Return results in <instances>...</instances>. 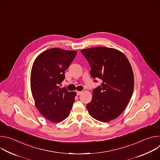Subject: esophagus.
I'll return each mask as SVG.
<instances>
[{
  "instance_id": "1",
  "label": "esophagus",
  "mask_w": 160,
  "mask_h": 160,
  "mask_svg": "<svg viewBox=\"0 0 160 160\" xmlns=\"http://www.w3.org/2000/svg\"><path fill=\"white\" fill-rule=\"evenodd\" d=\"M82 93V91H77V94L78 96L80 95V94H81Z\"/></svg>"
}]
</instances>
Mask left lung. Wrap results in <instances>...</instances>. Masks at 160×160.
Listing matches in <instances>:
<instances>
[{
	"instance_id": "8db88e82",
	"label": "left lung",
	"mask_w": 160,
	"mask_h": 160,
	"mask_svg": "<svg viewBox=\"0 0 160 160\" xmlns=\"http://www.w3.org/2000/svg\"><path fill=\"white\" fill-rule=\"evenodd\" d=\"M81 52L89 62L92 77L102 80L93 90L92 101L87 104L89 114L102 122L115 119L124 111L133 93L134 77L129 61L114 48L96 47L82 49Z\"/></svg>"
}]
</instances>
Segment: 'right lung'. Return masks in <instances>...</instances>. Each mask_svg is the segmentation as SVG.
<instances>
[{
    "mask_svg": "<svg viewBox=\"0 0 160 160\" xmlns=\"http://www.w3.org/2000/svg\"><path fill=\"white\" fill-rule=\"evenodd\" d=\"M77 52L52 48L40 53L31 70L30 86L35 104L42 115L53 123H59L69 116L77 95L59 85L64 72Z\"/></svg>",
    "mask_w": 160,
    "mask_h": 160,
    "instance_id": "right-lung-1",
    "label": "right lung"
}]
</instances>
